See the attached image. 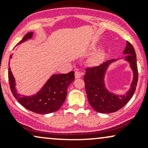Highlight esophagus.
<instances>
[{"label": "esophagus", "instance_id": "34e87169", "mask_svg": "<svg viewBox=\"0 0 148 148\" xmlns=\"http://www.w3.org/2000/svg\"><path fill=\"white\" fill-rule=\"evenodd\" d=\"M82 74H83L81 72H78V71H76V72H75V78L76 79H79V78L81 77Z\"/></svg>", "mask_w": 148, "mask_h": 148}]
</instances>
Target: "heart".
Listing matches in <instances>:
<instances>
[{
    "instance_id": "obj_1",
    "label": "heart",
    "mask_w": 148,
    "mask_h": 148,
    "mask_svg": "<svg viewBox=\"0 0 148 148\" xmlns=\"http://www.w3.org/2000/svg\"><path fill=\"white\" fill-rule=\"evenodd\" d=\"M103 58H104V52L103 51H97L91 58V62L93 64H99L102 62Z\"/></svg>"
}]
</instances>
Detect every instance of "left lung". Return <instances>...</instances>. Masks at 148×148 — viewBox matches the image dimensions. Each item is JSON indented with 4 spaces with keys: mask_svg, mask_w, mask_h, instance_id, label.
Returning a JSON list of instances; mask_svg holds the SVG:
<instances>
[{
    "mask_svg": "<svg viewBox=\"0 0 148 148\" xmlns=\"http://www.w3.org/2000/svg\"><path fill=\"white\" fill-rule=\"evenodd\" d=\"M123 53L127 54L125 59L130 62L134 72L133 81L126 95H116L109 92L105 88L103 76L110 62L114 61L113 59L98 66L86 68L84 82L88 101L90 105L99 113H113L120 110L128 103L136 90L138 78L136 56L133 46L130 42L127 41V45Z\"/></svg>",
    "mask_w": 148,
    "mask_h": 148,
    "instance_id": "obj_1",
    "label": "left lung"
}]
</instances>
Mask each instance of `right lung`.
<instances>
[{"mask_svg":"<svg viewBox=\"0 0 148 148\" xmlns=\"http://www.w3.org/2000/svg\"><path fill=\"white\" fill-rule=\"evenodd\" d=\"M33 33H28L18 44L30 39ZM8 79L12 95L22 106L34 113L47 114L58 111L63 104L67 96V88L74 80V72L53 75L41 90L31 97H21L16 92L14 87L15 81L10 67Z\"/></svg>","mask_w":148,"mask_h":148,"instance_id":"1","label":"right lung"}]
</instances>
